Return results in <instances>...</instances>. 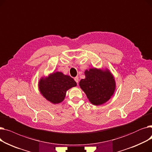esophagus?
I'll return each mask as SVG.
<instances>
[{
	"label": "esophagus",
	"instance_id": "esophagus-1",
	"mask_svg": "<svg viewBox=\"0 0 152 152\" xmlns=\"http://www.w3.org/2000/svg\"><path fill=\"white\" fill-rule=\"evenodd\" d=\"M75 81L76 82V83L77 84L78 83V82H79V77H77V76H76V77H75Z\"/></svg>",
	"mask_w": 152,
	"mask_h": 152
}]
</instances>
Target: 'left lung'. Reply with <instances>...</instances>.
<instances>
[{"label": "left lung", "mask_w": 152, "mask_h": 152, "mask_svg": "<svg viewBox=\"0 0 152 152\" xmlns=\"http://www.w3.org/2000/svg\"><path fill=\"white\" fill-rule=\"evenodd\" d=\"M86 78L79 82L81 88L95 105H102L112 96L115 89L113 76L108 71L95 68L85 71Z\"/></svg>", "instance_id": "obj_1"}]
</instances>
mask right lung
Instances as JSON below:
<instances>
[{"mask_svg": "<svg viewBox=\"0 0 152 152\" xmlns=\"http://www.w3.org/2000/svg\"><path fill=\"white\" fill-rule=\"evenodd\" d=\"M76 86L71 77L56 72L47 78H42L39 81V90L43 96L53 103L61 102L65 97L66 91Z\"/></svg>", "mask_w": 152, "mask_h": 152, "instance_id": "obj_1", "label": "right lung"}]
</instances>
